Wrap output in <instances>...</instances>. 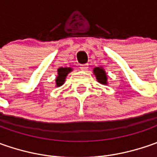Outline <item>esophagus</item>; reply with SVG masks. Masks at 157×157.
I'll list each match as a JSON object with an SVG mask.
<instances>
[{"mask_svg": "<svg viewBox=\"0 0 157 157\" xmlns=\"http://www.w3.org/2000/svg\"><path fill=\"white\" fill-rule=\"evenodd\" d=\"M80 69L82 71H86L88 69V63H85V64H81L80 65Z\"/></svg>", "mask_w": 157, "mask_h": 157, "instance_id": "esophagus-1", "label": "esophagus"}]
</instances>
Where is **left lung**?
Returning a JSON list of instances; mask_svg holds the SVG:
<instances>
[{
  "label": "left lung",
  "mask_w": 157,
  "mask_h": 157,
  "mask_svg": "<svg viewBox=\"0 0 157 157\" xmlns=\"http://www.w3.org/2000/svg\"><path fill=\"white\" fill-rule=\"evenodd\" d=\"M94 75L96 76V78L98 82H100L102 85H106L107 84V77L105 73V70L102 67H96L94 69Z\"/></svg>",
  "instance_id": "left-lung-1"
}]
</instances>
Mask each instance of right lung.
Here are the masks:
<instances>
[{"label":"right lung","mask_w":157,"mask_h":157,"mask_svg":"<svg viewBox=\"0 0 157 157\" xmlns=\"http://www.w3.org/2000/svg\"><path fill=\"white\" fill-rule=\"evenodd\" d=\"M72 71L70 67H61L57 70V76L56 78V86H61L65 81V78L67 77L68 73H70Z\"/></svg>","instance_id":"right-lung-1"}]
</instances>
